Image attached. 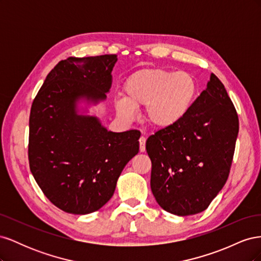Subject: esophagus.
I'll list each match as a JSON object with an SVG mask.
<instances>
[{"instance_id":"1","label":"esophagus","mask_w":261,"mask_h":261,"mask_svg":"<svg viewBox=\"0 0 261 261\" xmlns=\"http://www.w3.org/2000/svg\"><path fill=\"white\" fill-rule=\"evenodd\" d=\"M139 149L140 152H144L146 150V138L144 136H141L139 138Z\"/></svg>"}]
</instances>
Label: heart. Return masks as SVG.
I'll return each instance as SVG.
<instances>
[{"mask_svg":"<svg viewBox=\"0 0 261 261\" xmlns=\"http://www.w3.org/2000/svg\"><path fill=\"white\" fill-rule=\"evenodd\" d=\"M125 98L116 101L118 114L133 118L146 106V120L155 128L176 125L191 111L198 84L187 72L146 68L133 73L124 84Z\"/></svg>","mask_w":261,"mask_h":261,"instance_id":"obj_1","label":"heart"}]
</instances>
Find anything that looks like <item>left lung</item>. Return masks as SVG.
Here are the masks:
<instances>
[{"label":"left lung","mask_w":261,"mask_h":261,"mask_svg":"<svg viewBox=\"0 0 261 261\" xmlns=\"http://www.w3.org/2000/svg\"><path fill=\"white\" fill-rule=\"evenodd\" d=\"M238 135L233 102L211 74L183 120L146 141L152 163L150 186L159 206L180 217L206 210L230 174Z\"/></svg>","instance_id":"1"}]
</instances>
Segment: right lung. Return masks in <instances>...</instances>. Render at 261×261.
I'll return each instance as SVG.
<instances>
[{
    "label": "right lung",
    "mask_w": 261,
    "mask_h": 261,
    "mask_svg": "<svg viewBox=\"0 0 261 261\" xmlns=\"http://www.w3.org/2000/svg\"><path fill=\"white\" fill-rule=\"evenodd\" d=\"M116 61V54H106L59 62L31 106L30 171L46 198L67 213L87 215L103 207L139 151L138 130L113 133L96 116L77 113L78 100H106Z\"/></svg>",
    "instance_id": "add662e5"
}]
</instances>
